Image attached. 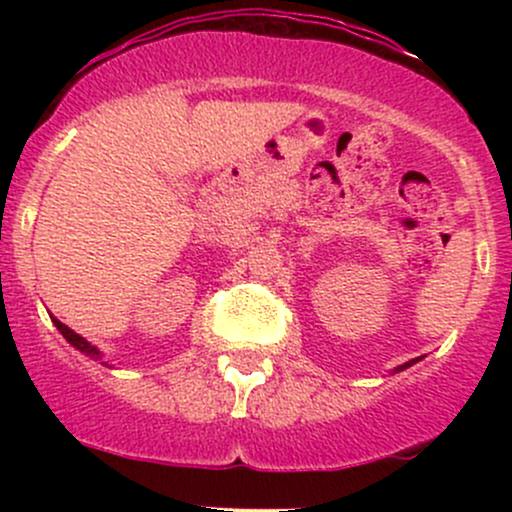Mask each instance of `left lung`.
<instances>
[{"label":"left lung","instance_id":"8db88e82","mask_svg":"<svg viewBox=\"0 0 512 512\" xmlns=\"http://www.w3.org/2000/svg\"><path fill=\"white\" fill-rule=\"evenodd\" d=\"M411 363H416V358H414V361H409V363H404V366H399L397 370H404V368H409L411 366Z\"/></svg>","mask_w":512,"mask_h":512}]
</instances>
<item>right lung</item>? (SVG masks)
<instances>
[{
    "instance_id": "add662e5",
    "label": "right lung",
    "mask_w": 512,
    "mask_h": 512,
    "mask_svg": "<svg viewBox=\"0 0 512 512\" xmlns=\"http://www.w3.org/2000/svg\"><path fill=\"white\" fill-rule=\"evenodd\" d=\"M52 322H55V327H57V330H60V332H62V337H64V339H67V342H69V344H72V346H74V349H79V351H81V354H86V356L96 358V361H98V358H101V351H98V349H96V346H93V344H88V342H86V339H84V337H81V334H76L74 330H69V327H67V325H64V322H60V320H55V317H52Z\"/></svg>"
}]
</instances>
